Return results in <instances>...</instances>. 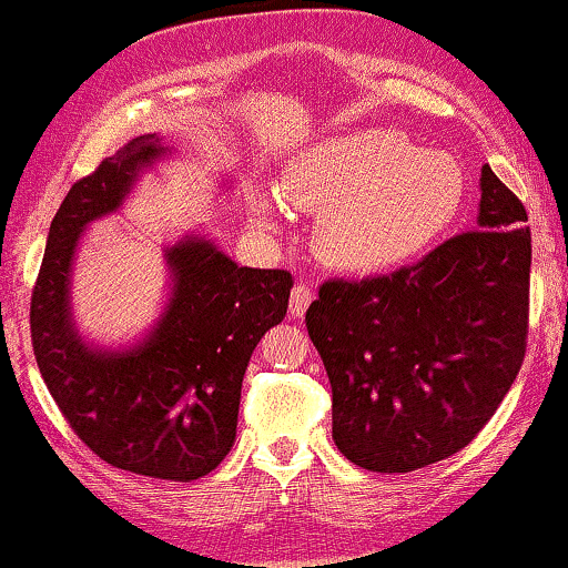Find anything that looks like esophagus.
Here are the masks:
<instances>
[{"label": "esophagus", "instance_id": "obj_1", "mask_svg": "<svg viewBox=\"0 0 568 568\" xmlns=\"http://www.w3.org/2000/svg\"><path fill=\"white\" fill-rule=\"evenodd\" d=\"M312 298H314V293H312V288H306V285H293V291H291V317L293 320H301L306 314V308H308V304H312Z\"/></svg>", "mask_w": 568, "mask_h": 568}]
</instances>
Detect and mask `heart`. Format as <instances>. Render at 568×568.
Listing matches in <instances>:
<instances>
[{
    "label": "heart",
    "instance_id": "heart-1",
    "mask_svg": "<svg viewBox=\"0 0 568 568\" xmlns=\"http://www.w3.org/2000/svg\"><path fill=\"white\" fill-rule=\"evenodd\" d=\"M280 193L320 212L314 248L341 272L375 275L425 251L456 217L464 172L456 156L419 152L404 133L372 128L314 143Z\"/></svg>",
    "mask_w": 568,
    "mask_h": 568
}]
</instances>
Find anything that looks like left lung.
Here are the masks:
<instances>
[{"label": "left lung", "instance_id": "obj_1", "mask_svg": "<svg viewBox=\"0 0 568 568\" xmlns=\"http://www.w3.org/2000/svg\"><path fill=\"white\" fill-rule=\"evenodd\" d=\"M477 227L416 264L322 283L306 329L333 387V440L369 471H414L475 440L529 333L527 210L483 168Z\"/></svg>", "mask_w": 568, "mask_h": 568}]
</instances>
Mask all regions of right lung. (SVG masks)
<instances>
[{"label": "right lung", "instance_id": "obj_1", "mask_svg": "<svg viewBox=\"0 0 568 568\" xmlns=\"http://www.w3.org/2000/svg\"><path fill=\"white\" fill-rule=\"evenodd\" d=\"M160 154L154 133L139 135L68 191L33 285L31 341L54 404L93 454L133 475L189 483L233 448L248 358L288 312L293 277L239 267L210 241L185 239L168 248L175 285L154 333L120 354L85 346L68 306L78 239Z\"/></svg>", "mask_w": 568, "mask_h": 568}]
</instances>
